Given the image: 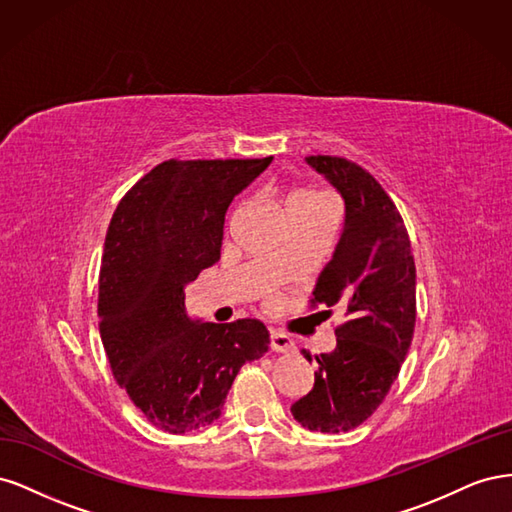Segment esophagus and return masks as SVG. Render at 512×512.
Wrapping results in <instances>:
<instances>
[{"instance_id":"1","label":"esophagus","mask_w":512,"mask_h":512,"mask_svg":"<svg viewBox=\"0 0 512 512\" xmlns=\"http://www.w3.org/2000/svg\"><path fill=\"white\" fill-rule=\"evenodd\" d=\"M269 346H271L273 352H292V350H294V342H292V339H290L288 335L280 333V331H271V335H269Z\"/></svg>"}]
</instances>
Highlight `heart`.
I'll use <instances>...</instances> for the list:
<instances>
[{
    "label": "heart",
    "mask_w": 512,
    "mask_h": 512,
    "mask_svg": "<svg viewBox=\"0 0 512 512\" xmlns=\"http://www.w3.org/2000/svg\"><path fill=\"white\" fill-rule=\"evenodd\" d=\"M297 205H329L320 194L314 192H297L292 194L288 200V207H297Z\"/></svg>",
    "instance_id": "1"
}]
</instances>
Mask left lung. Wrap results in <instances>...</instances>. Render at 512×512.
Returning a JSON list of instances; mask_svg holds the SVG:
<instances>
[{
	"instance_id": "obj_1",
	"label": "left lung",
	"mask_w": 512,
	"mask_h": 512,
	"mask_svg": "<svg viewBox=\"0 0 512 512\" xmlns=\"http://www.w3.org/2000/svg\"><path fill=\"white\" fill-rule=\"evenodd\" d=\"M305 162L344 200L342 235L312 303L344 309L348 320L335 329V350L316 356L314 389L290 412L309 431L342 433L376 412L406 359L416 322V269L404 220L367 170L333 156ZM305 359L312 356L305 352Z\"/></svg>"
}]
</instances>
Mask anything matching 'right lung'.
<instances>
[{
  "mask_svg": "<svg viewBox=\"0 0 512 512\" xmlns=\"http://www.w3.org/2000/svg\"><path fill=\"white\" fill-rule=\"evenodd\" d=\"M273 158L168 160L121 198L106 232L98 316L113 376L151 425L220 418L239 369L269 348L254 318H190L185 286L220 260L226 211Z\"/></svg>",
  "mask_w": 512,
  "mask_h": 512,
  "instance_id": "add662e5",
  "label": "right lung"
}]
</instances>
